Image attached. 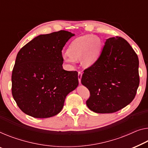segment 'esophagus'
Segmentation results:
<instances>
[{"label": "esophagus", "mask_w": 148, "mask_h": 148, "mask_svg": "<svg viewBox=\"0 0 148 148\" xmlns=\"http://www.w3.org/2000/svg\"><path fill=\"white\" fill-rule=\"evenodd\" d=\"M82 72H78V81H79V83H80V84H81V79H82Z\"/></svg>", "instance_id": "1"}]
</instances>
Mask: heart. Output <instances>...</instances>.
<instances>
[{"instance_id": "heart-1", "label": "heart", "mask_w": 148, "mask_h": 148, "mask_svg": "<svg viewBox=\"0 0 148 148\" xmlns=\"http://www.w3.org/2000/svg\"><path fill=\"white\" fill-rule=\"evenodd\" d=\"M101 48L102 41L99 37L86 35L75 39L68 47V52L62 54V58L69 66L80 59L82 66L89 68L98 60Z\"/></svg>"}]
</instances>
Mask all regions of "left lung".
<instances>
[{
  "mask_svg": "<svg viewBox=\"0 0 148 148\" xmlns=\"http://www.w3.org/2000/svg\"><path fill=\"white\" fill-rule=\"evenodd\" d=\"M138 67L137 54L125 39H107L98 60L82 76V84L90 92L88 108L110 114L130 103L140 84Z\"/></svg>",
  "mask_w": 148,
  "mask_h": 148,
  "instance_id": "obj_1",
  "label": "left lung"
}]
</instances>
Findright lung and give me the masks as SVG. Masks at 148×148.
<instances>
[{
    "instance_id": "right-lung-1",
    "label": "right lung",
    "mask_w": 148,
    "mask_h": 148,
    "mask_svg": "<svg viewBox=\"0 0 148 148\" xmlns=\"http://www.w3.org/2000/svg\"><path fill=\"white\" fill-rule=\"evenodd\" d=\"M70 32L35 37L20 50L12 74V94L24 113L47 118L61 112L66 97L78 86V72L62 67V50Z\"/></svg>"
}]
</instances>
